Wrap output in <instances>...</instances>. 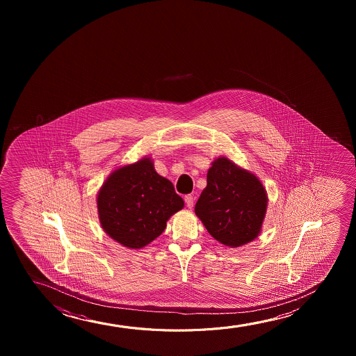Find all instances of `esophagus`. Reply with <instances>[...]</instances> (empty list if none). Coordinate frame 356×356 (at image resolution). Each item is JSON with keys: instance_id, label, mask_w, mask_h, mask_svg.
Instances as JSON below:
<instances>
[{"instance_id": "1", "label": "esophagus", "mask_w": 356, "mask_h": 356, "mask_svg": "<svg viewBox=\"0 0 356 356\" xmlns=\"http://www.w3.org/2000/svg\"><path fill=\"white\" fill-rule=\"evenodd\" d=\"M185 203L187 205V208H192L193 207V203H195V198H193V195H185Z\"/></svg>"}]
</instances>
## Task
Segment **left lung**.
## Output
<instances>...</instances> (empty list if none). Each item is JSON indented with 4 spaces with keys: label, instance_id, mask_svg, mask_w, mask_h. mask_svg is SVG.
<instances>
[{
    "label": "left lung",
    "instance_id": "1",
    "mask_svg": "<svg viewBox=\"0 0 356 356\" xmlns=\"http://www.w3.org/2000/svg\"><path fill=\"white\" fill-rule=\"evenodd\" d=\"M266 205L261 182L227 158H219L208 171L195 211L216 241L234 248L258 237Z\"/></svg>",
    "mask_w": 356,
    "mask_h": 356
}]
</instances>
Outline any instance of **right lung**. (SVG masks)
I'll use <instances>...</instances> for the list:
<instances>
[{
  "label": "right lung",
  "mask_w": 356,
  "mask_h": 356,
  "mask_svg": "<svg viewBox=\"0 0 356 356\" xmlns=\"http://www.w3.org/2000/svg\"><path fill=\"white\" fill-rule=\"evenodd\" d=\"M97 208L103 229L127 248L138 249L161 234L171 215L184 208V200L145 158L108 177Z\"/></svg>",
  "instance_id": "add662e5"
}]
</instances>
